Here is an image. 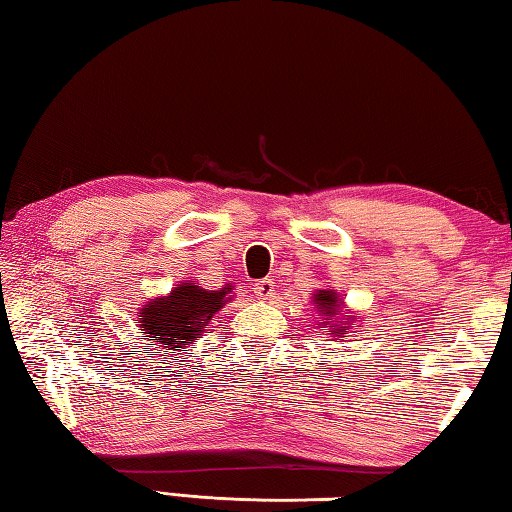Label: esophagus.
<instances>
[{
  "mask_svg": "<svg viewBox=\"0 0 512 512\" xmlns=\"http://www.w3.org/2000/svg\"><path fill=\"white\" fill-rule=\"evenodd\" d=\"M255 296L259 300H273L275 298V282L273 280L255 282Z\"/></svg>",
  "mask_w": 512,
  "mask_h": 512,
  "instance_id": "obj_1",
  "label": "esophagus"
}]
</instances>
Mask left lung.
Segmentation results:
<instances>
[{
    "mask_svg": "<svg viewBox=\"0 0 512 512\" xmlns=\"http://www.w3.org/2000/svg\"><path fill=\"white\" fill-rule=\"evenodd\" d=\"M314 305L320 311V316H325L323 325H327L329 329H332V334L339 336V339H341V336L345 334V329H350V327H345V325H348V320L339 318L341 305H336L334 293L332 291H318Z\"/></svg>",
    "mask_w": 512,
    "mask_h": 512,
    "instance_id": "left-lung-1",
    "label": "left lung"
}]
</instances>
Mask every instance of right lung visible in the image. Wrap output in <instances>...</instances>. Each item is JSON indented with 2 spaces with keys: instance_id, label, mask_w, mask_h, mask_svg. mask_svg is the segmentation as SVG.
Returning <instances> with one entry per match:
<instances>
[{
  "instance_id": "right-lung-1",
  "label": "right lung",
  "mask_w": 512,
  "mask_h": 512,
  "mask_svg": "<svg viewBox=\"0 0 512 512\" xmlns=\"http://www.w3.org/2000/svg\"><path fill=\"white\" fill-rule=\"evenodd\" d=\"M230 289L205 291L194 282H183L171 291V296L158 298L140 309L142 334L149 336V345L160 348H187L201 339L205 325L225 305ZM167 357V354H162Z\"/></svg>"
}]
</instances>
